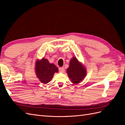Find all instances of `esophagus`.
I'll return each mask as SVG.
<instances>
[{"mask_svg": "<svg viewBox=\"0 0 125 125\" xmlns=\"http://www.w3.org/2000/svg\"><path fill=\"white\" fill-rule=\"evenodd\" d=\"M59 71L60 73H63L64 71H65V69H64L63 67H60L59 68Z\"/></svg>", "mask_w": 125, "mask_h": 125, "instance_id": "34e87169", "label": "esophagus"}]
</instances>
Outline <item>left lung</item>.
Returning <instances> with one entry per match:
<instances>
[{"instance_id": "left-lung-1", "label": "left lung", "mask_w": 125, "mask_h": 125, "mask_svg": "<svg viewBox=\"0 0 125 125\" xmlns=\"http://www.w3.org/2000/svg\"><path fill=\"white\" fill-rule=\"evenodd\" d=\"M67 73L71 82L74 84L80 83L86 75V69L75 57L70 60L69 66L67 69Z\"/></svg>"}]
</instances>
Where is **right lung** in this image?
Returning a JSON list of instances; mask_svg holds the SVG:
<instances>
[{
    "label": "right lung",
    "instance_id": "obj_1",
    "mask_svg": "<svg viewBox=\"0 0 125 125\" xmlns=\"http://www.w3.org/2000/svg\"><path fill=\"white\" fill-rule=\"evenodd\" d=\"M35 71L39 80L44 84H47L51 81L54 73H58V69L54 64L50 63L47 59L43 58L36 61Z\"/></svg>",
    "mask_w": 125,
    "mask_h": 125
}]
</instances>
